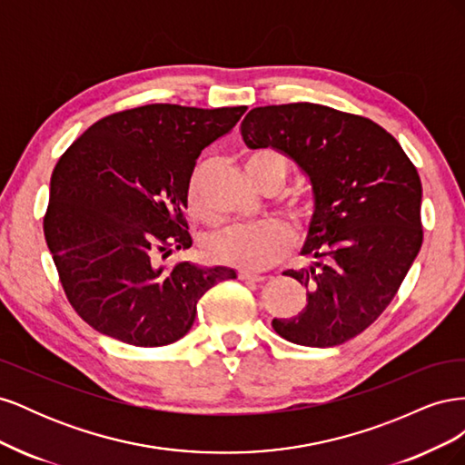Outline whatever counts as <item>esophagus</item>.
<instances>
[{"label": "esophagus", "instance_id": "1", "mask_svg": "<svg viewBox=\"0 0 465 465\" xmlns=\"http://www.w3.org/2000/svg\"><path fill=\"white\" fill-rule=\"evenodd\" d=\"M238 279H241V281H254V283H262L265 277L260 275V273H252V272L241 270V272H238Z\"/></svg>", "mask_w": 465, "mask_h": 465}]
</instances>
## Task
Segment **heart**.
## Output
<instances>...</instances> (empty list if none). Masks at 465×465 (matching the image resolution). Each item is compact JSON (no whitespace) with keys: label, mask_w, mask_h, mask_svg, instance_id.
Here are the masks:
<instances>
[{"label":"heart","mask_w":465,"mask_h":465,"mask_svg":"<svg viewBox=\"0 0 465 465\" xmlns=\"http://www.w3.org/2000/svg\"><path fill=\"white\" fill-rule=\"evenodd\" d=\"M244 166L250 178L265 193H277L283 190L291 174V163L285 153L272 147L250 151L244 159ZM203 176L205 166L195 168L188 184V207L198 217L205 215L202 202ZM289 211L297 221H308L316 213V198L312 193L294 195L289 202ZM292 242L294 234L285 223H248L234 224V227L209 236L205 252L217 263L241 267L246 272H260L283 260L292 248Z\"/></svg>","instance_id":"obj_1"}]
</instances>
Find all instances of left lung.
Instances as JSON below:
<instances>
[{
    "mask_svg": "<svg viewBox=\"0 0 465 465\" xmlns=\"http://www.w3.org/2000/svg\"><path fill=\"white\" fill-rule=\"evenodd\" d=\"M241 132L250 149L297 161L316 198L302 254L318 262L285 272L308 289L306 306L273 318V330L306 347L353 340L386 311L423 244L415 164L382 125L312 103L258 106Z\"/></svg>",
    "mask_w": 465,
    "mask_h": 465,
    "instance_id": "left-lung-1",
    "label": "left lung"
}]
</instances>
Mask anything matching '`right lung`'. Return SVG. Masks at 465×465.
<instances>
[{
    "instance_id": "right-lung-1",
    "label": "right lung",
    "mask_w": 465,
    "mask_h": 465,
    "mask_svg": "<svg viewBox=\"0 0 465 465\" xmlns=\"http://www.w3.org/2000/svg\"><path fill=\"white\" fill-rule=\"evenodd\" d=\"M244 112L137 106L94 122L62 154L42 227L65 297L91 328L135 347L171 345L190 331L205 291L236 277L159 258L192 246L195 161Z\"/></svg>"
}]
</instances>
